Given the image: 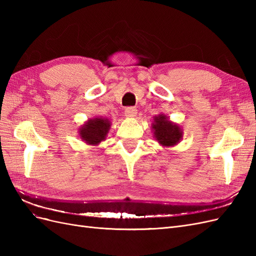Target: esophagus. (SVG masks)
<instances>
[{
	"label": "esophagus",
	"instance_id": "obj_1",
	"mask_svg": "<svg viewBox=\"0 0 256 256\" xmlns=\"http://www.w3.org/2000/svg\"><path fill=\"white\" fill-rule=\"evenodd\" d=\"M136 113H138L136 109L134 106H129L125 110V115L127 116V118H136Z\"/></svg>",
	"mask_w": 256,
	"mask_h": 256
}]
</instances>
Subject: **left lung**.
<instances>
[{"instance_id": "1", "label": "left lung", "mask_w": 256, "mask_h": 256, "mask_svg": "<svg viewBox=\"0 0 256 256\" xmlns=\"http://www.w3.org/2000/svg\"><path fill=\"white\" fill-rule=\"evenodd\" d=\"M154 140L164 147H173L182 141L184 132L182 127L176 122L170 120L164 114L154 116L152 124Z\"/></svg>"}]
</instances>
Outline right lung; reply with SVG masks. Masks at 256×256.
I'll return each instance as SVG.
<instances>
[{
    "mask_svg": "<svg viewBox=\"0 0 256 256\" xmlns=\"http://www.w3.org/2000/svg\"><path fill=\"white\" fill-rule=\"evenodd\" d=\"M111 125L112 124L110 120L102 118V116H96V118H90L79 127L80 138L88 145H99L102 142L106 141Z\"/></svg>",
    "mask_w": 256,
    "mask_h": 256,
    "instance_id": "obj_1",
    "label": "right lung"
}]
</instances>
